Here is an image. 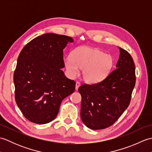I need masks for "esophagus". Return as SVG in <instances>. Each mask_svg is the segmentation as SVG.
I'll list each match as a JSON object with an SVG mask.
<instances>
[{"label":"esophagus","instance_id":"obj_1","mask_svg":"<svg viewBox=\"0 0 152 152\" xmlns=\"http://www.w3.org/2000/svg\"><path fill=\"white\" fill-rule=\"evenodd\" d=\"M80 82H78L77 81L76 82V90H78V88L80 87Z\"/></svg>","mask_w":152,"mask_h":152}]
</instances>
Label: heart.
Listing matches in <instances>:
<instances>
[{
  "label": "heart",
  "mask_w": 152,
  "mask_h": 152,
  "mask_svg": "<svg viewBox=\"0 0 152 152\" xmlns=\"http://www.w3.org/2000/svg\"><path fill=\"white\" fill-rule=\"evenodd\" d=\"M113 61L111 55L86 46L75 48L71 56L64 58L68 75L73 78L78 74V69H82L83 80L91 83L104 78L112 69Z\"/></svg>",
  "instance_id": "heart-1"
}]
</instances>
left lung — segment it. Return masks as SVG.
<instances>
[{
  "label": "left lung",
  "instance_id": "obj_1",
  "mask_svg": "<svg viewBox=\"0 0 152 152\" xmlns=\"http://www.w3.org/2000/svg\"><path fill=\"white\" fill-rule=\"evenodd\" d=\"M119 49L115 69L101 82L78 88L82 96L81 119L91 129L111 126L129 105L136 82L134 63L127 51Z\"/></svg>",
  "mask_w": 152,
  "mask_h": 152
}]
</instances>
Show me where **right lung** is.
<instances>
[{
	"label": "right lung",
	"instance_id": "obj_1",
	"mask_svg": "<svg viewBox=\"0 0 152 152\" xmlns=\"http://www.w3.org/2000/svg\"><path fill=\"white\" fill-rule=\"evenodd\" d=\"M73 42L65 35L46 33L32 40L19 53L14 74L15 99L30 121H53L63 100L75 90L76 82L61 70L64 48Z\"/></svg>",
	"mask_w": 152,
	"mask_h": 152
}]
</instances>
